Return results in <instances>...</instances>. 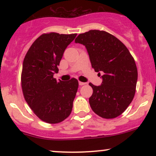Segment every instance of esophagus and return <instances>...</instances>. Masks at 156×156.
I'll use <instances>...</instances> for the list:
<instances>
[{
	"instance_id": "obj_1",
	"label": "esophagus",
	"mask_w": 156,
	"mask_h": 156,
	"mask_svg": "<svg viewBox=\"0 0 156 156\" xmlns=\"http://www.w3.org/2000/svg\"><path fill=\"white\" fill-rule=\"evenodd\" d=\"M85 84H87V83H84V82L79 81V85H80V86H83V85H85Z\"/></svg>"
}]
</instances>
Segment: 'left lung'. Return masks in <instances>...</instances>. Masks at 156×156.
Here are the masks:
<instances>
[{
  "instance_id": "left-lung-1",
  "label": "left lung",
  "mask_w": 156,
  "mask_h": 156,
  "mask_svg": "<svg viewBox=\"0 0 156 156\" xmlns=\"http://www.w3.org/2000/svg\"><path fill=\"white\" fill-rule=\"evenodd\" d=\"M76 43L87 48L92 68L103 73L101 86L89 83L92 111L105 119H113L125 112L133 99L138 78L135 61L120 40L104 31L90 30L80 34Z\"/></svg>"
}]
</instances>
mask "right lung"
<instances>
[{
	"label": "right lung",
	"mask_w": 156,
	"mask_h": 156,
	"mask_svg": "<svg viewBox=\"0 0 156 156\" xmlns=\"http://www.w3.org/2000/svg\"><path fill=\"white\" fill-rule=\"evenodd\" d=\"M77 34H43L31 44L23 64L21 85L25 100L41 120L62 122L71 114L78 81H57L53 78L65 49Z\"/></svg>",
	"instance_id": "add662e5"
}]
</instances>
